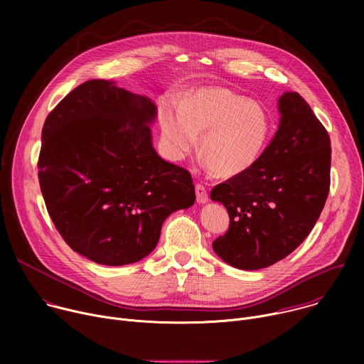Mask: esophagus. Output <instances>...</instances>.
Wrapping results in <instances>:
<instances>
[{
  "label": "esophagus",
  "instance_id": "1",
  "mask_svg": "<svg viewBox=\"0 0 364 364\" xmlns=\"http://www.w3.org/2000/svg\"><path fill=\"white\" fill-rule=\"evenodd\" d=\"M196 196H197V203L198 204H205L207 201H209V196H207V191L201 184L196 186Z\"/></svg>",
  "mask_w": 364,
  "mask_h": 364
}]
</instances>
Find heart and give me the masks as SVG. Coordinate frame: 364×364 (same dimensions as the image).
I'll return each mask as SVG.
<instances>
[{"instance_id":"1","label":"heart","mask_w":364,"mask_h":364,"mask_svg":"<svg viewBox=\"0 0 364 364\" xmlns=\"http://www.w3.org/2000/svg\"><path fill=\"white\" fill-rule=\"evenodd\" d=\"M160 127L168 160H184L201 133L203 161L216 176L230 178L261 159L272 134V118L261 103L226 87L207 86L187 96L178 112L166 109Z\"/></svg>"}]
</instances>
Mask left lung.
<instances>
[{"label": "left lung", "mask_w": 364, "mask_h": 364, "mask_svg": "<svg viewBox=\"0 0 364 364\" xmlns=\"http://www.w3.org/2000/svg\"><path fill=\"white\" fill-rule=\"evenodd\" d=\"M279 125L257 163L210 198L229 213V230L213 242L233 268L256 271L294 252L317 223L330 190V136L296 92L278 99Z\"/></svg>", "instance_id": "left-lung-1"}]
</instances>
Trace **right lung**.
I'll use <instances>...</instances> for the list:
<instances>
[{"instance_id": "right-lung-1", "label": "right lung", "mask_w": 364, "mask_h": 364, "mask_svg": "<svg viewBox=\"0 0 364 364\" xmlns=\"http://www.w3.org/2000/svg\"><path fill=\"white\" fill-rule=\"evenodd\" d=\"M155 103L93 79L48 114L38 181L47 212L66 243L90 261L121 267L159 243L164 220L196 201L187 170L152 146Z\"/></svg>"}]
</instances>
